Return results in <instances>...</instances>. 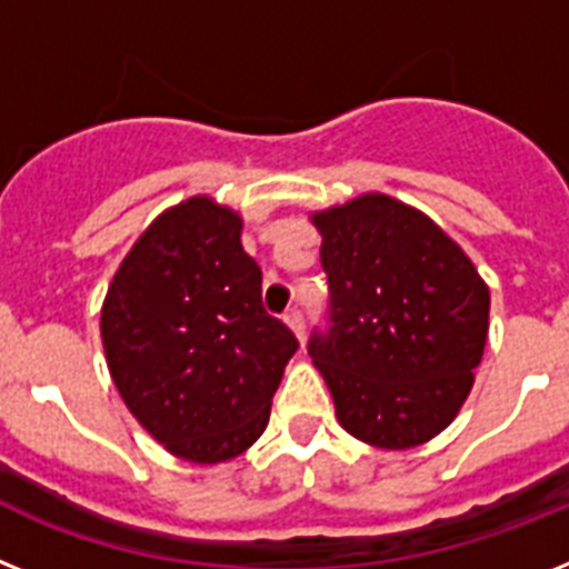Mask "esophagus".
<instances>
[{
  "instance_id": "34e87169",
  "label": "esophagus",
  "mask_w": 569,
  "mask_h": 569,
  "mask_svg": "<svg viewBox=\"0 0 569 569\" xmlns=\"http://www.w3.org/2000/svg\"><path fill=\"white\" fill-rule=\"evenodd\" d=\"M286 323H289V329H292L295 336L298 338H303V329H307V323H303V312H300L298 307H292L289 309V312H286V318H283Z\"/></svg>"
}]
</instances>
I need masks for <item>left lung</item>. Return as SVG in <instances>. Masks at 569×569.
Listing matches in <instances>:
<instances>
[{
  "label": "left lung",
  "mask_w": 569,
  "mask_h": 569,
  "mask_svg": "<svg viewBox=\"0 0 569 569\" xmlns=\"http://www.w3.org/2000/svg\"><path fill=\"white\" fill-rule=\"evenodd\" d=\"M329 332L309 341L347 433L385 451L446 431L475 385L489 286L431 217L388 193L312 213Z\"/></svg>",
  "instance_id": "1"
}]
</instances>
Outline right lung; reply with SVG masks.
<instances>
[{"label": "right lung", "mask_w": 569, "mask_h": 569, "mask_svg": "<svg viewBox=\"0 0 569 569\" xmlns=\"http://www.w3.org/2000/svg\"><path fill=\"white\" fill-rule=\"evenodd\" d=\"M240 233V213L211 196L167 208L123 257L100 309L123 405L196 466L254 446L298 350L292 329L262 309V271Z\"/></svg>", "instance_id": "right-lung-1"}]
</instances>
